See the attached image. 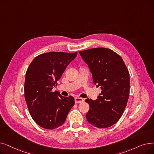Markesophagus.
<instances>
[{"instance_id": "1", "label": "esophagus", "mask_w": 154, "mask_h": 154, "mask_svg": "<svg viewBox=\"0 0 154 154\" xmlns=\"http://www.w3.org/2000/svg\"><path fill=\"white\" fill-rule=\"evenodd\" d=\"M84 101V99L83 98H81V97H77L75 98V103L76 104H78V103H81Z\"/></svg>"}]
</instances>
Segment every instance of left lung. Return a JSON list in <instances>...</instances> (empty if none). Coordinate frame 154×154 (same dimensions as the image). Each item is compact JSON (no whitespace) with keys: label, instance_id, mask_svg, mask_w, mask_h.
I'll list each match as a JSON object with an SVG mask.
<instances>
[{"label":"left lung","instance_id":"left-lung-1","mask_svg":"<svg viewBox=\"0 0 154 154\" xmlns=\"http://www.w3.org/2000/svg\"><path fill=\"white\" fill-rule=\"evenodd\" d=\"M88 65L93 82L101 93L93 101L86 99L89 110L88 122L98 128L115 124L122 117L130 94V73L122 58L112 50L94 48L79 52Z\"/></svg>","mask_w":154,"mask_h":154}]
</instances>
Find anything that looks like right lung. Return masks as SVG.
<instances>
[{
  "label": "right lung",
  "instance_id": "1",
  "mask_svg": "<svg viewBox=\"0 0 154 154\" xmlns=\"http://www.w3.org/2000/svg\"><path fill=\"white\" fill-rule=\"evenodd\" d=\"M77 52L51 51L39 55L30 63L26 73L24 97L32 119L41 127L53 130L62 126L74 98L52 92L66 66Z\"/></svg>",
  "mask_w": 154,
  "mask_h": 154
}]
</instances>
